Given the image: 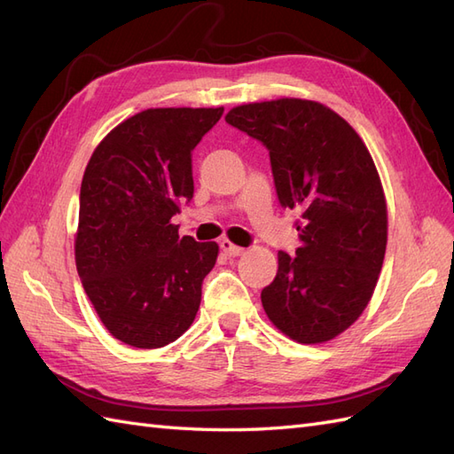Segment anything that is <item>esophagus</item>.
I'll use <instances>...</instances> for the list:
<instances>
[{"instance_id":"1","label":"esophagus","mask_w":454,"mask_h":454,"mask_svg":"<svg viewBox=\"0 0 454 454\" xmlns=\"http://www.w3.org/2000/svg\"><path fill=\"white\" fill-rule=\"evenodd\" d=\"M220 247H223V251L228 254V257H239V254H243V247L236 246V243H231L230 239H223L220 241Z\"/></svg>"}]
</instances>
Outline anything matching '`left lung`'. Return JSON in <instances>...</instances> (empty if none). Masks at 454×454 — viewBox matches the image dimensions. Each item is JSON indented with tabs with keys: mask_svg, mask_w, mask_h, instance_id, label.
<instances>
[{
	"mask_svg": "<svg viewBox=\"0 0 454 454\" xmlns=\"http://www.w3.org/2000/svg\"><path fill=\"white\" fill-rule=\"evenodd\" d=\"M226 122L269 147L278 200L301 216L297 257L278 253L261 294L266 317L297 343L338 338L368 307L386 257L387 203L374 159L318 101L246 103Z\"/></svg>",
	"mask_w": 454,
	"mask_h": 454,
	"instance_id": "8db88e82",
	"label": "left lung"
}]
</instances>
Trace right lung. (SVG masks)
Listing matches in <instances>:
<instances>
[{"mask_svg": "<svg viewBox=\"0 0 454 454\" xmlns=\"http://www.w3.org/2000/svg\"><path fill=\"white\" fill-rule=\"evenodd\" d=\"M224 107L145 109L101 139L80 188L74 259L113 338L159 348L192 326L218 243L178 236L193 197L192 151Z\"/></svg>", "mask_w": 454, "mask_h": 454, "instance_id": "add662e5", "label": "right lung"}]
</instances>
